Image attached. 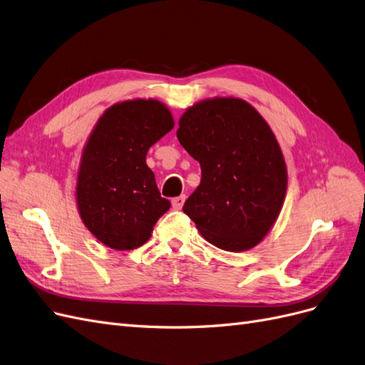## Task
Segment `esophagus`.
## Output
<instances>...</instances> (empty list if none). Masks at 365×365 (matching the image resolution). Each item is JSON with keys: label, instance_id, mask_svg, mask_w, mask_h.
Masks as SVG:
<instances>
[{"label": "esophagus", "instance_id": "1", "mask_svg": "<svg viewBox=\"0 0 365 365\" xmlns=\"http://www.w3.org/2000/svg\"><path fill=\"white\" fill-rule=\"evenodd\" d=\"M184 202H185V195L176 196V197H173V200H172V207H173L175 210H181L182 205H184Z\"/></svg>", "mask_w": 365, "mask_h": 365}]
</instances>
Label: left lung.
<instances>
[{
	"instance_id": "left-lung-1",
	"label": "left lung",
	"mask_w": 365,
	"mask_h": 365,
	"mask_svg": "<svg viewBox=\"0 0 365 365\" xmlns=\"http://www.w3.org/2000/svg\"><path fill=\"white\" fill-rule=\"evenodd\" d=\"M176 137L201 164V184L182 212L220 250L256 247L277 219L288 184L267 121L240 98H213L187 109Z\"/></svg>"
}]
</instances>
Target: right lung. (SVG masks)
Instances as JSON below:
<instances>
[{
  "mask_svg": "<svg viewBox=\"0 0 365 365\" xmlns=\"http://www.w3.org/2000/svg\"><path fill=\"white\" fill-rule=\"evenodd\" d=\"M172 128L169 109L152 98L114 105L98 120L83 150L76 195L83 224L106 247L126 251L146 244L170 208L146 155Z\"/></svg>",
  "mask_w": 365,
  "mask_h": 365,
  "instance_id": "obj_1",
  "label": "right lung"
}]
</instances>
